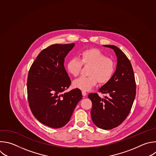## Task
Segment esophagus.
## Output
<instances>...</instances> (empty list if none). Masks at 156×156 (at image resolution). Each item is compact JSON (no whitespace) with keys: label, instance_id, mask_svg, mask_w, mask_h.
I'll return each mask as SVG.
<instances>
[{"label":"esophagus","instance_id":"esophagus-1","mask_svg":"<svg viewBox=\"0 0 156 156\" xmlns=\"http://www.w3.org/2000/svg\"><path fill=\"white\" fill-rule=\"evenodd\" d=\"M82 95L83 96H86L87 95V92L86 91H82Z\"/></svg>","mask_w":156,"mask_h":156}]
</instances>
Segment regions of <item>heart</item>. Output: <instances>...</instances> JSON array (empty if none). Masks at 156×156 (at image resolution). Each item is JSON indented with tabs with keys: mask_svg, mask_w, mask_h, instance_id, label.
I'll list each match as a JSON object with an SVG mask.
<instances>
[{
	"mask_svg": "<svg viewBox=\"0 0 156 156\" xmlns=\"http://www.w3.org/2000/svg\"><path fill=\"white\" fill-rule=\"evenodd\" d=\"M78 58H72L67 63L68 72L73 76H77L81 72L83 66L89 67L87 76L75 80L73 85L83 91L90 90L97 81L101 84L108 83L113 77L115 70V61L107 57L101 51L90 48L81 51Z\"/></svg>",
	"mask_w": 156,
	"mask_h": 156,
	"instance_id": "heart-1",
	"label": "heart"
}]
</instances>
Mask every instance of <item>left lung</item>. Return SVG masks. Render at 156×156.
Instances as JSON below:
<instances>
[{"label": "left lung", "mask_w": 156, "mask_h": 156, "mask_svg": "<svg viewBox=\"0 0 156 156\" xmlns=\"http://www.w3.org/2000/svg\"><path fill=\"white\" fill-rule=\"evenodd\" d=\"M104 46L115 51L118 59L112 78L98 89L99 92L109 96L101 98L97 93H90L88 97L92 103L90 115L93 122L100 129L110 130L119 126L129 115L136 95V83L126 55L115 45Z\"/></svg>", "instance_id": "obj_1"}]
</instances>
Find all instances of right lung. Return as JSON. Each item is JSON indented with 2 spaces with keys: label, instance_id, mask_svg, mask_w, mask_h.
Segmentation results:
<instances>
[{
  "label": "right lung",
  "instance_id": "add662e5",
  "mask_svg": "<svg viewBox=\"0 0 156 156\" xmlns=\"http://www.w3.org/2000/svg\"><path fill=\"white\" fill-rule=\"evenodd\" d=\"M74 45L55 44L43 49L28 73L27 92L30 109L38 121L51 128L64 126L82 98L79 89L64 92L71 84L64 67V58Z\"/></svg>",
  "mask_w": 156,
  "mask_h": 156
}]
</instances>
